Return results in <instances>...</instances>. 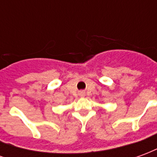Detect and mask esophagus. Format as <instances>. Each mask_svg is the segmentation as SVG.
Masks as SVG:
<instances>
[{"label": "esophagus", "instance_id": "34e87169", "mask_svg": "<svg viewBox=\"0 0 157 157\" xmlns=\"http://www.w3.org/2000/svg\"><path fill=\"white\" fill-rule=\"evenodd\" d=\"M79 95L83 98V97H85V92H80V93H79Z\"/></svg>", "mask_w": 157, "mask_h": 157}]
</instances>
